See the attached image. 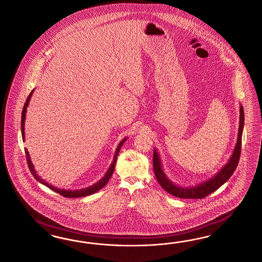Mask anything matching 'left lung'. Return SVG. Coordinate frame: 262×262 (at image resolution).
Returning a JSON list of instances; mask_svg holds the SVG:
<instances>
[{"label": "left lung", "mask_w": 262, "mask_h": 262, "mask_svg": "<svg viewBox=\"0 0 262 262\" xmlns=\"http://www.w3.org/2000/svg\"><path fill=\"white\" fill-rule=\"evenodd\" d=\"M243 125H244V112L243 107H239V126L237 133V141L234 152L230 157L229 161L223 168L215 174L212 178L207 181L194 186H180L175 185L169 179L167 178L166 173L163 170L162 162L160 159L159 154L154 148V169L155 177L157 179L160 185L166 190L167 193L172 196L183 199H203L212 192L216 191L220 186L226 183V181L232 176V174L236 170V166L238 164V160L242 152V137H243Z\"/></svg>", "instance_id": "left-lung-1"}]
</instances>
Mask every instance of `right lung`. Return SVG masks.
Segmentation results:
<instances>
[{
    "label": "right lung",
    "mask_w": 262,
    "mask_h": 262,
    "mask_svg": "<svg viewBox=\"0 0 262 262\" xmlns=\"http://www.w3.org/2000/svg\"><path fill=\"white\" fill-rule=\"evenodd\" d=\"M33 93H34V90H32V92L30 93V95H29L28 97H27L26 103H25V106H24V108H23V112H21L20 127H21V136H23V141H25V137H26V136H25V123H26V111H27L26 108H27L28 105H29V102H30V99H31V96H32ZM126 140H127V138H124V139H123V140L118 144V146H117L116 149H115V155H114V160H113V162H112L111 166L108 167L107 172H106V174L104 175V177H103L102 179H100L98 182H96V184H94V185H91V186H88V187L82 188V189H77V190L60 189V188H57L56 186L49 185L47 182H45V180H42V179L40 178V177L38 176V174H37V172H36V170H35V168H34L35 166H33L32 161L30 159V155H29L28 150H27L26 148L25 150H26V160H27V165H28V167H29L30 171L32 173L34 178L36 179L38 182H39V183H40V184H42V185H46V186H47V187H49L51 190L57 192V193L60 194V195H61V196H63V197H67V198H79V197H86V196L92 195V194L96 193V191L100 190L102 187H104V186L106 185V184L108 183V181L110 180V178L112 177L114 170H115V163H116V159H117V156H118V154H119V150H120V148H121L122 145L125 143V141Z\"/></svg>",
    "instance_id": "add662e5"
}]
</instances>
